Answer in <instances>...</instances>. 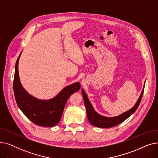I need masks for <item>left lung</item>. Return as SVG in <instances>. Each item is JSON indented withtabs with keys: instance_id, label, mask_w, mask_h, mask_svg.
Here are the masks:
<instances>
[{
	"instance_id": "8db88e82",
	"label": "left lung",
	"mask_w": 158,
	"mask_h": 158,
	"mask_svg": "<svg viewBox=\"0 0 158 158\" xmlns=\"http://www.w3.org/2000/svg\"><path fill=\"white\" fill-rule=\"evenodd\" d=\"M144 88H145V85L138 101L131 109L117 116V117H106L97 113L94 110L92 104L90 103L89 99L88 98V96L86 95L84 89H82V96H83L85 105L86 110L87 117L89 123L94 126H95L97 127H101V128H109V127H114L118 125V124H120V123H122V122L128 118L130 116L132 113H134L135 111L137 110L140 104L141 100H142V98L143 94Z\"/></svg>"
}]
</instances>
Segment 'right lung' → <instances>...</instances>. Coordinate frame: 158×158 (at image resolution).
I'll return each mask as SVG.
<instances>
[{
  "instance_id": "1",
  "label": "right lung",
  "mask_w": 158,
  "mask_h": 158,
  "mask_svg": "<svg viewBox=\"0 0 158 158\" xmlns=\"http://www.w3.org/2000/svg\"><path fill=\"white\" fill-rule=\"evenodd\" d=\"M21 53L15 64L13 81L16 102L32 122L43 127H53L60 122L66 101L72 94L79 90L80 83L75 82L66 86L55 97L49 100H41L32 97L22 87L20 81L18 65Z\"/></svg>"
}]
</instances>
